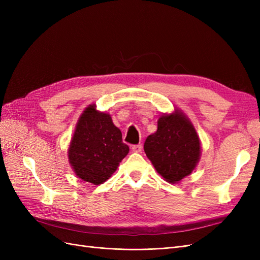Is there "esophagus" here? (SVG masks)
I'll return each instance as SVG.
<instances>
[{"instance_id": "34e87169", "label": "esophagus", "mask_w": 260, "mask_h": 260, "mask_svg": "<svg viewBox=\"0 0 260 260\" xmlns=\"http://www.w3.org/2000/svg\"><path fill=\"white\" fill-rule=\"evenodd\" d=\"M142 145L141 144H137V145H132V151L136 152V153H141L142 152Z\"/></svg>"}]
</instances>
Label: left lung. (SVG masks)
Wrapping results in <instances>:
<instances>
[{
  "label": "left lung",
  "instance_id": "1",
  "mask_svg": "<svg viewBox=\"0 0 260 260\" xmlns=\"http://www.w3.org/2000/svg\"><path fill=\"white\" fill-rule=\"evenodd\" d=\"M144 152L165 180L177 183L191 175L198 165L201 142L192 122L176 109L159 118L157 131L145 140Z\"/></svg>",
  "mask_w": 260,
  "mask_h": 260
}]
</instances>
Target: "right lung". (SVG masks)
I'll list each match as a JSON object with an SVG mask.
<instances>
[{
	"label": "right lung",
	"instance_id": "right-lung-1",
	"mask_svg": "<svg viewBox=\"0 0 260 260\" xmlns=\"http://www.w3.org/2000/svg\"><path fill=\"white\" fill-rule=\"evenodd\" d=\"M129 153L121 131L111 115L89 105L81 114L68 149V159L77 177L92 184H102L116 171Z\"/></svg>",
	"mask_w": 260,
	"mask_h": 260
}]
</instances>
